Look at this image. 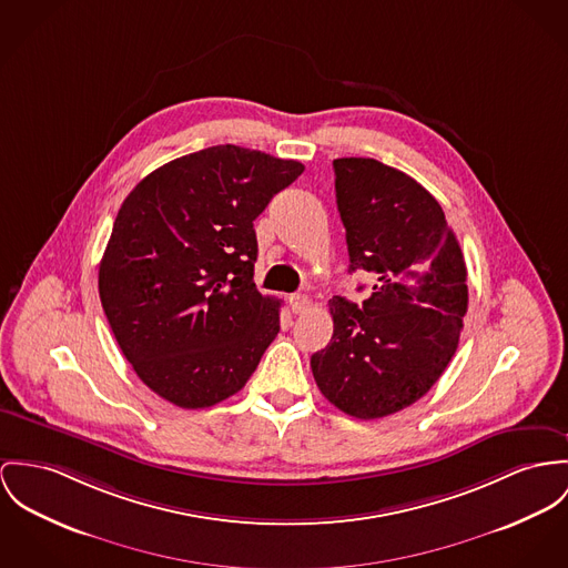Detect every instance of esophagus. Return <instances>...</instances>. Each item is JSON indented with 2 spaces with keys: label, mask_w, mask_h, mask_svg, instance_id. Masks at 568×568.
<instances>
[{
  "label": "esophagus",
  "mask_w": 568,
  "mask_h": 568,
  "mask_svg": "<svg viewBox=\"0 0 568 568\" xmlns=\"http://www.w3.org/2000/svg\"><path fill=\"white\" fill-rule=\"evenodd\" d=\"M290 306H292L294 313H305L306 308L311 306V301H308V296H305V294H292L290 296Z\"/></svg>",
  "instance_id": "1"
}]
</instances>
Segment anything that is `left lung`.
Returning a JSON list of instances; mask_svg holds the SVG:
<instances>
[{"label":"left lung","instance_id":"1","mask_svg":"<svg viewBox=\"0 0 568 568\" xmlns=\"http://www.w3.org/2000/svg\"><path fill=\"white\" fill-rule=\"evenodd\" d=\"M348 272L374 287L363 305L328 301L331 344L311 356L324 397L356 419L393 415L430 392L458 348L467 265L437 199L372 158L333 162Z\"/></svg>","mask_w":568,"mask_h":568}]
</instances>
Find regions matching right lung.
<instances>
[{
	"mask_svg": "<svg viewBox=\"0 0 568 568\" xmlns=\"http://www.w3.org/2000/svg\"><path fill=\"white\" fill-rule=\"evenodd\" d=\"M303 171L296 160L219 144L160 166L123 201L99 296L151 392L179 408H207L253 376L281 306L253 281V222Z\"/></svg>",
	"mask_w": 568,
	"mask_h": 568,
	"instance_id": "obj_1",
	"label": "right lung"
}]
</instances>
